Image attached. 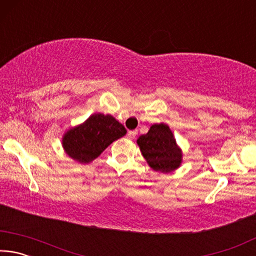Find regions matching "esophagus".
Here are the masks:
<instances>
[{"label":"esophagus","instance_id":"obj_1","mask_svg":"<svg viewBox=\"0 0 256 256\" xmlns=\"http://www.w3.org/2000/svg\"><path fill=\"white\" fill-rule=\"evenodd\" d=\"M136 131H128V138H131V140H133L134 138H136Z\"/></svg>","mask_w":256,"mask_h":256}]
</instances>
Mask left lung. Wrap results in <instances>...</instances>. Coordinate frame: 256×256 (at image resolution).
<instances>
[{
	"mask_svg": "<svg viewBox=\"0 0 256 256\" xmlns=\"http://www.w3.org/2000/svg\"><path fill=\"white\" fill-rule=\"evenodd\" d=\"M136 144L154 172L168 174L180 168L183 162V151L167 124H154L148 133L138 136Z\"/></svg>",
	"mask_w": 256,
	"mask_h": 256,
	"instance_id": "obj_1",
	"label": "left lung"
}]
</instances>
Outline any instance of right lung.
Returning <instances> with one entry per match:
<instances>
[{
  "mask_svg": "<svg viewBox=\"0 0 256 256\" xmlns=\"http://www.w3.org/2000/svg\"><path fill=\"white\" fill-rule=\"evenodd\" d=\"M125 134L126 130L112 115L94 112L84 123L70 128L63 134L62 146L74 162L89 164Z\"/></svg>",
  "mask_w": 256,
  "mask_h": 256,
  "instance_id": "obj_1",
  "label": "right lung"
}]
</instances>
